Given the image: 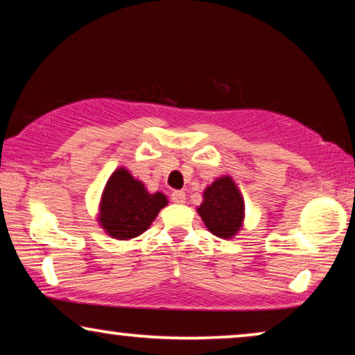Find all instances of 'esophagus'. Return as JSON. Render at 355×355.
I'll list each match as a JSON object with an SVG mask.
<instances>
[{"label":"esophagus","mask_w":355,"mask_h":355,"mask_svg":"<svg viewBox=\"0 0 355 355\" xmlns=\"http://www.w3.org/2000/svg\"><path fill=\"white\" fill-rule=\"evenodd\" d=\"M171 200L174 203H186V192L182 191H174L171 193Z\"/></svg>","instance_id":"obj_1"}]
</instances>
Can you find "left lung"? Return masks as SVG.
I'll list each match as a JSON object with an SVG mask.
<instances>
[{
  "mask_svg": "<svg viewBox=\"0 0 355 355\" xmlns=\"http://www.w3.org/2000/svg\"><path fill=\"white\" fill-rule=\"evenodd\" d=\"M208 231L221 239H232L244 221V198L230 176L218 178L203 192L197 208Z\"/></svg>",
  "mask_w": 355,
  "mask_h": 355,
  "instance_id": "1",
  "label": "left lung"
}]
</instances>
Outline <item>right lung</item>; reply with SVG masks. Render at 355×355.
<instances>
[{
	"mask_svg": "<svg viewBox=\"0 0 355 355\" xmlns=\"http://www.w3.org/2000/svg\"><path fill=\"white\" fill-rule=\"evenodd\" d=\"M166 203L164 193H148L128 169L118 168L105 186L98 221L114 239H132L148 230Z\"/></svg>",
	"mask_w": 355,
	"mask_h": 355,
	"instance_id": "add662e5",
	"label": "right lung"
}]
</instances>
